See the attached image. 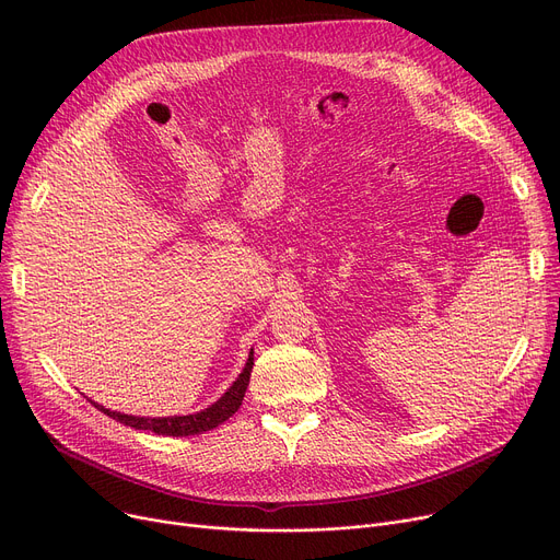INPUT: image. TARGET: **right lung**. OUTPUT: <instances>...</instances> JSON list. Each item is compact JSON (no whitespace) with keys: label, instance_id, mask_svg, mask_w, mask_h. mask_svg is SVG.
I'll list each match as a JSON object with an SVG mask.
<instances>
[{"label":"right lung","instance_id":"obj_1","mask_svg":"<svg viewBox=\"0 0 560 560\" xmlns=\"http://www.w3.org/2000/svg\"><path fill=\"white\" fill-rule=\"evenodd\" d=\"M252 365H254V351H249V359L245 370L241 372V376L233 381V386L222 395L220 401H215L211 408L201 410V413L195 416H182V418H133V416H122V413H115V410H108L100 404H95V408H100L104 416L122 422L131 429H140V431H154L159 435H195V433H203V431H211L215 427H220L222 422H226L235 410L241 408L247 384H249V374H252Z\"/></svg>","mask_w":560,"mask_h":560}]
</instances>
